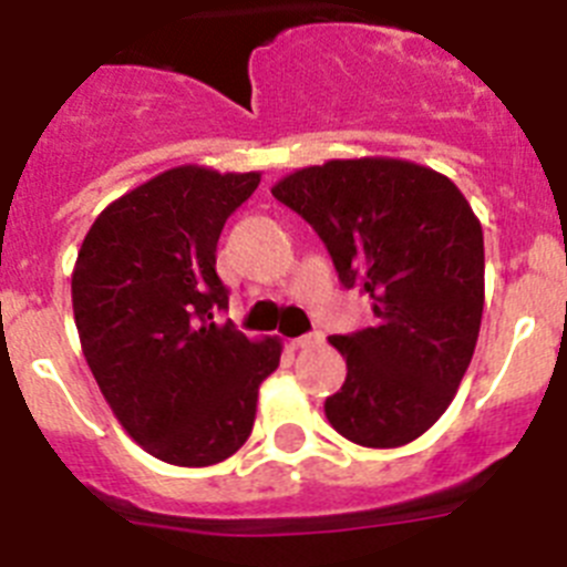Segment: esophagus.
I'll list each match as a JSON object with an SVG mask.
<instances>
[{"mask_svg": "<svg viewBox=\"0 0 567 567\" xmlns=\"http://www.w3.org/2000/svg\"><path fill=\"white\" fill-rule=\"evenodd\" d=\"M323 343V334L320 332H309V334H300V338L292 340L295 349H315V346Z\"/></svg>", "mask_w": 567, "mask_h": 567, "instance_id": "34e87169", "label": "esophagus"}]
</instances>
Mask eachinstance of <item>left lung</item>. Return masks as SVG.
Instances as JSON below:
<instances>
[{"mask_svg": "<svg viewBox=\"0 0 567 567\" xmlns=\"http://www.w3.org/2000/svg\"><path fill=\"white\" fill-rule=\"evenodd\" d=\"M327 244L374 323L329 343L346 383L327 398L338 434L398 449L449 409L477 346L485 300L483 227L452 178L403 158H334L272 187Z\"/></svg>", "mask_w": 567, "mask_h": 567, "instance_id": "obj_1", "label": "left lung"}]
</instances>
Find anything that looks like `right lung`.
Returning <instances> with one entry per match:
<instances>
[{"instance_id":"obj_1","label":"right lung","mask_w":567,"mask_h":567,"mask_svg":"<svg viewBox=\"0 0 567 567\" xmlns=\"http://www.w3.org/2000/svg\"><path fill=\"white\" fill-rule=\"evenodd\" d=\"M258 184L260 173L164 169L104 207L79 249L70 289L84 360L124 432L169 465L233 457L280 363L278 338L213 318L229 307L218 238Z\"/></svg>"}]
</instances>
